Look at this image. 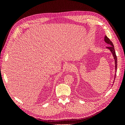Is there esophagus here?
<instances>
[{
  "label": "esophagus",
  "mask_w": 125,
  "mask_h": 125,
  "mask_svg": "<svg viewBox=\"0 0 125 125\" xmlns=\"http://www.w3.org/2000/svg\"><path fill=\"white\" fill-rule=\"evenodd\" d=\"M74 67L73 65H68L66 67V71H68V72H69V71H73L74 70Z\"/></svg>",
  "instance_id": "34e87169"
}]
</instances>
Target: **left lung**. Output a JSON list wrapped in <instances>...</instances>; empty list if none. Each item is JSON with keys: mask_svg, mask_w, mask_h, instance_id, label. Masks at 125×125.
I'll return each instance as SVG.
<instances>
[{"mask_svg": "<svg viewBox=\"0 0 125 125\" xmlns=\"http://www.w3.org/2000/svg\"><path fill=\"white\" fill-rule=\"evenodd\" d=\"M104 41L108 45H109V46H108V47H106V48L108 49V50H109V51H110V52H111V53L112 54V55L113 56V57H114V61H115V75H114V81H113V83L112 85H113V83H114V82L115 81V78H116V71H117V56H116V52H115V49H114V45H113V44L112 43V42L110 41V40H109L108 37H107L106 35H105V37H104Z\"/></svg>", "mask_w": 125, "mask_h": 125, "instance_id": "8db88e82", "label": "left lung"}]
</instances>
